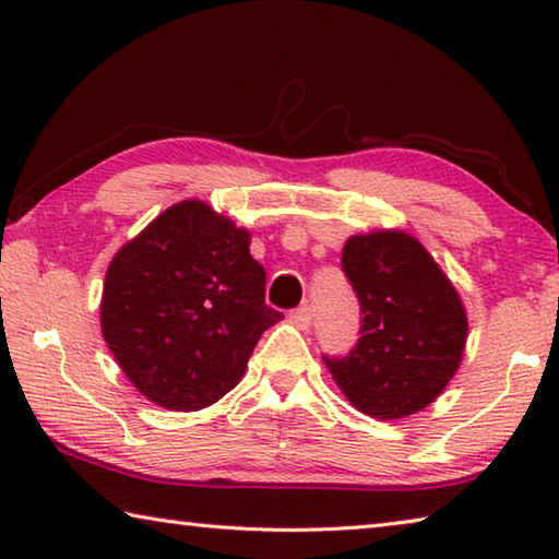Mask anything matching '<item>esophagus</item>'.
I'll list each match as a JSON object with an SVG mask.
<instances>
[{
    "label": "esophagus",
    "mask_w": 559,
    "mask_h": 559,
    "mask_svg": "<svg viewBox=\"0 0 559 559\" xmlns=\"http://www.w3.org/2000/svg\"><path fill=\"white\" fill-rule=\"evenodd\" d=\"M290 323L300 330H308L313 325V310H310V306H300L298 310H293L290 313Z\"/></svg>",
    "instance_id": "obj_1"
}]
</instances>
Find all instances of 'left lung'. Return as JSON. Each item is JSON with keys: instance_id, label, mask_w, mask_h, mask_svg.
Wrapping results in <instances>:
<instances>
[{"instance_id": "1", "label": "left lung", "mask_w": 559, "mask_h": 559, "mask_svg": "<svg viewBox=\"0 0 559 559\" xmlns=\"http://www.w3.org/2000/svg\"><path fill=\"white\" fill-rule=\"evenodd\" d=\"M343 271L362 310L349 355L323 357L347 402L392 421L437 400L456 374L468 337L459 290L424 249L400 229L355 234L345 241Z\"/></svg>"}]
</instances>
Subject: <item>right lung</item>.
I'll use <instances>...</instances> for the list:
<instances>
[{
	"mask_svg": "<svg viewBox=\"0 0 559 559\" xmlns=\"http://www.w3.org/2000/svg\"><path fill=\"white\" fill-rule=\"evenodd\" d=\"M251 234L200 200L155 216L112 257L100 330L120 370L150 402L197 412L246 372L263 330L283 318L266 306V271Z\"/></svg>",
	"mask_w": 559,
	"mask_h": 559,
	"instance_id": "1",
	"label": "right lung"
}]
</instances>
